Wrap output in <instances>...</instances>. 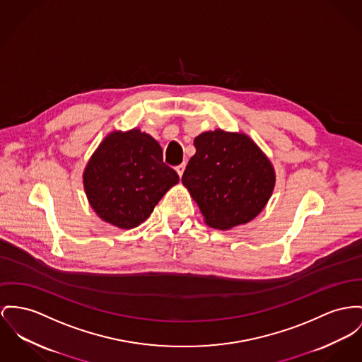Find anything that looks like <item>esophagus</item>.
Segmentation results:
<instances>
[{"label": "esophagus", "instance_id": "esophagus-1", "mask_svg": "<svg viewBox=\"0 0 362 362\" xmlns=\"http://www.w3.org/2000/svg\"><path fill=\"white\" fill-rule=\"evenodd\" d=\"M184 170H185V163H181V165L175 166V171L178 173V175H180V177L184 174Z\"/></svg>", "mask_w": 362, "mask_h": 362}]
</instances>
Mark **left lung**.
Listing matches in <instances>:
<instances>
[{
	"instance_id": "obj_1",
	"label": "left lung",
	"mask_w": 362,
	"mask_h": 362,
	"mask_svg": "<svg viewBox=\"0 0 362 362\" xmlns=\"http://www.w3.org/2000/svg\"><path fill=\"white\" fill-rule=\"evenodd\" d=\"M182 174L207 225L230 229L257 217L274 188L272 163L247 136L206 132Z\"/></svg>"
}]
</instances>
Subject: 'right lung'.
<instances>
[{"instance_id": "add662e5", "label": "right lung", "mask_w": 362, "mask_h": 362, "mask_svg": "<svg viewBox=\"0 0 362 362\" xmlns=\"http://www.w3.org/2000/svg\"><path fill=\"white\" fill-rule=\"evenodd\" d=\"M178 182L149 134L133 129L110 134L90 158L83 184L98 217L132 229L151 216L158 202Z\"/></svg>"}]
</instances>
